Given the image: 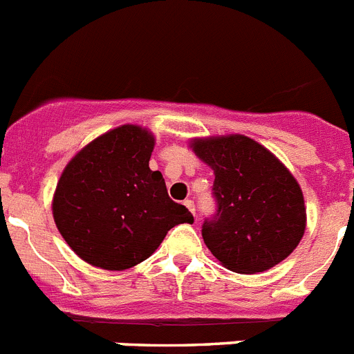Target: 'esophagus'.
I'll use <instances>...</instances> for the list:
<instances>
[{"label":"esophagus","mask_w":354,"mask_h":354,"mask_svg":"<svg viewBox=\"0 0 354 354\" xmlns=\"http://www.w3.org/2000/svg\"><path fill=\"white\" fill-rule=\"evenodd\" d=\"M183 204H185V206L188 207V209L192 211V213H194V216H196V203H194L192 199H187V201H185Z\"/></svg>","instance_id":"esophagus-1"}]
</instances>
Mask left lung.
<instances>
[{
  "mask_svg": "<svg viewBox=\"0 0 354 354\" xmlns=\"http://www.w3.org/2000/svg\"><path fill=\"white\" fill-rule=\"evenodd\" d=\"M197 157L214 171L216 211L203 239L222 266L255 274L285 260L306 230L299 183L267 148L246 136L196 140Z\"/></svg>",
  "mask_w": 354,
  "mask_h": 354,
  "instance_id": "obj_1",
  "label": "left lung"
}]
</instances>
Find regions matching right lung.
Masks as SVG:
<instances>
[{
	"mask_svg": "<svg viewBox=\"0 0 354 354\" xmlns=\"http://www.w3.org/2000/svg\"><path fill=\"white\" fill-rule=\"evenodd\" d=\"M153 136L122 125L71 158L55 188L54 220L73 252L91 266L124 270L147 260L192 213L169 199L160 171L148 167Z\"/></svg>",
	"mask_w": 354,
	"mask_h": 354,
	"instance_id": "right-lung-1",
	"label": "right lung"
}]
</instances>
